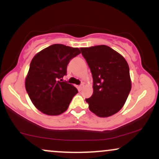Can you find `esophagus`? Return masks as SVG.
Returning a JSON list of instances; mask_svg holds the SVG:
<instances>
[{"label":"esophagus","mask_w":159,"mask_h":159,"mask_svg":"<svg viewBox=\"0 0 159 159\" xmlns=\"http://www.w3.org/2000/svg\"><path fill=\"white\" fill-rule=\"evenodd\" d=\"M83 87H84V84H81V85L78 86V90H82V88H83Z\"/></svg>","instance_id":"esophagus-1"}]
</instances>
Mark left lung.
Masks as SVG:
<instances>
[{
    "label": "left lung",
    "instance_id": "obj_1",
    "mask_svg": "<svg viewBox=\"0 0 159 159\" xmlns=\"http://www.w3.org/2000/svg\"><path fill=\"white\" fill-rule=\"evenodd\" d=\"M80 49L93 81V93L86 98L89 109L100 117L114 115L123 107L132 88L126 61L107 45Z\"/></svg>",
    "mask_w": 159,
    "mask_h": 159
}]
</instances>
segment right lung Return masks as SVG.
<instances>
[{
    "label": "right lung",
    "instance_id": "obj_1",
    "mask_svg": "<svg viewBox=\"0 0 159 159\" xmlns=\"http://www.w3.org/2000/svg\"><path fill=\"white\" fill-rule=\"evenodd\" d=\"M81 53L78 48L54 44L36 54L25 79V88L30 100L43 114L55 116L67 110L76 87L62 78L67 65Z\"/></svg>",
    "mask_w": 159,
    "mask_h": 159
}]
</instances>
